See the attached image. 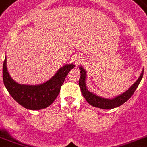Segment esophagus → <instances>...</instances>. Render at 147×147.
Masks as SVG:
<instances>
[{
	"instance_id": "obj_1",
	"label": "esophagus",
	"mask_w": 147,
	"mask_h": 147,
	"mask_svg": "<svg viewBox=\"0 0 147 147\" xmlns=\"http://www.w3.org/2000/svg\"><path fill=\"white\" fill-rule=\"evenodd\" d=\"M73 61L76 65H77V64L79 63L80 61H81V58H80V57H75L73 58Z\"/></svg>"
}]
</instances>
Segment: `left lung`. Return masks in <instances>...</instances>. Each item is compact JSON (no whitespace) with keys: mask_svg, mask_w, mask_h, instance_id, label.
Listing matches in <instances>:
<instances>
[{"mask_svg":"<svg viewBox=\"0 0 147 147\" xmlns=\"http://www.w3.org/2000/svg\"><path fill=\"white\" fill-rule=\"evenodd\" d=\"M79 68L81 69V78H80L78 84L81 88V93L83 95V96L84 97V98L89 104H90L91 105L94 106V107H96V108H102V109H112V108L119 107L124 104L125 102H127L134 94V91L136 90L137 87H138L139 84L142 79L143 75H144V70H143L138 79L137 80L136 82L126 92H125L120 96L115 97V98L108 99V98L97 96L96 95L93 94L92 92L88 91L87 87H86V82H85L86 71L82 68V66H80Z\"/></svg>","mask_w":147,"mask_h":147,"instance_id":"left-lung-1","label":"left lung"}]
</instances>
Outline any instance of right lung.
Segmentation results:
<instances>
[{
  "mask_svg": "<svg viewBox=\"0 0 147 147\" xmlns=\"http://www.w3.org/2000/svg\"><path fill=\"white\" fill-rule=\"evenodd\" d=\"M74 67V64L63 66L49 81L40 85L20 84L9 75L5 58L3 64V83L9 93L18 104L30 110H40L49 107L55 100L66 76Z\"/></svg>",
  "mask_w": 147,
  "mask_h": 147,
  "instance_id": "obj_1",
  "label": "right lung"
}]
</instances>
